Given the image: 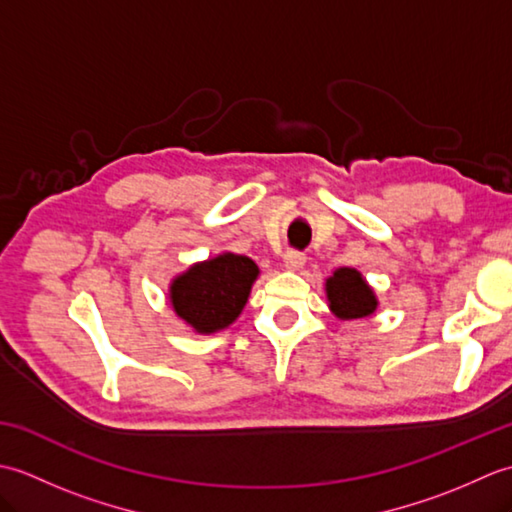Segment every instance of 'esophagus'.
Segmentation results:
<instances>
[{
	"label": "esophagus",
	"instance_id": "esophagus-1",
	"mask_svg": "<svg viewBox=\"0 0 512 512\" xmlns=\"http://www.w3.org/2000/svg\"><path fill=\"white\" fill-rule=\"evenodd\" d=\"M284 266L288 270H292V273H297V270L306 266V255L297 253V250H288V253L284 255Z\"/></svg>",
	"mask_w": 512,
	"mask_h": 512
}]
</instances>
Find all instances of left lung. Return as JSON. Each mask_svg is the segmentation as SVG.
<instances>
[{
    "label": "left lung",
    "instance_id": "left-lung-1",
    "mask_svg": "<svg viewBox=\"0 0 512 512\" xmlns=\"http://www.w3.org/2000/svg\"><path fill=\"white\" fill-rule=\"evenodd\" d=\"M325 297H328L330 312L336 319L352 321L374 314L378 308V297L374 288L356 268H336L325 279Z\"/></svg>",
    "mask_w": 512,
    "mask_h": 512
}]
</instances>
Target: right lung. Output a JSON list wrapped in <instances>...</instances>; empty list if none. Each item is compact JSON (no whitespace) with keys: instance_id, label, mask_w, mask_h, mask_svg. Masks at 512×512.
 I'll list each match as a JSON object with an SVG mask.
<instances>
[{"instance_id":"1","label":"right lung","mask_w":512,"mask_h":512,"mask_svg":"<svg viewBox=\"0 0 512 512\" xmlns=\"http://www.w3.org/2000/svg\"><path fill=\"white\" fill-rule=\"evenodd\" d=\"M257 277L259 266L250 257L220 253L173 277L169 303L193 332H220L242 314Z\"/></svg>"}]
</instances>
